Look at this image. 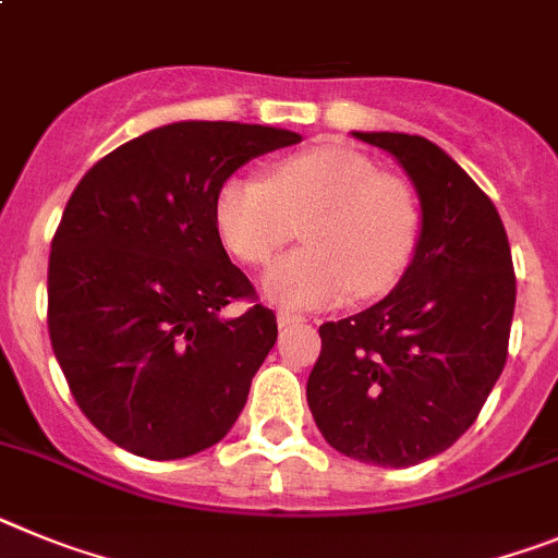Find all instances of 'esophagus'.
Segmentation results:
<instances>
[{
	"label": "esophagus",
	"instance_id": "1",
	"mask_svg": "<svg viewBox=\"0 0 558 558\" xmlns=\"http://www.w3.org/2000/svg\"><path fill=\"white\" fill-rule=\"evenodd\" d=\"M300 323H303V317H300V314H292V312H278V326H280V328L300 326Z\"/></svg>",
	"mask_w": 558,
	"mask_h": 558
}]
</instances>
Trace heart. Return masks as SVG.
Instances as JSON below:
<instances>
[{
  "mask_svg": "<svg viewBox=\"0 0 558 558\" xmlns=\"http://www.w3.org/2000/svg\"><path fill=\"white\" fill-rule=\"evenodd\" d=\"M213 219L227 252L250 266L266 264L310 221L303 230L308 250L275 260L260 278L264 300L280 308H323L348 292L362 300L390 292L421 235L413 187L345 145L278 159L269 179L230 177Z\"/></svg>",
  "mask_w": 558,
  "mask_h": 558,
  "instance_id": "obj_1",
  "label": "heart"
}]
</instances>
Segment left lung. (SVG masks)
Segmentation results:
<instances>
[{
    "label": "left lung",
    "mask_w": 558,
    "mask_h": 558,
    "mask_svg": "<svg viewBox=\"0 0 558 558\" xmlns=\"http://www.w3.org/2000/svg\"><path fill=\"white\" fill-rule=\"evenodd\" d=\"M404 168L421 205L415 255L396 289L319 326L306 399L323 438L373 466L444 452L500 379L511 333V246L492 198L444 148L415 134L353 132Z\"/></svg>",
    "instance_id": "left-lung-1"
}]
</instances>
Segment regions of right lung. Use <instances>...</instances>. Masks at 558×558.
I'll use <instances>...</instances> for the list:
<instances>
[{"instance_id":"right-lung-1","label":"right lung","mask_w":558,"mask_h":558,"mask_svg":"<svg viewBox=\"0 0 558 558\" xmlns=\"http://www.w3.org/2000/svg\"><path fill=\"white\" fill-rule=\"evenodd\" d=\"M275 125L182 120L92 165L50 252L47 326L77 407L118 447L177 460L219 444L278 339L227 258L213 207L250 159L300 143Z\"/></svg>"}]
</instances>
